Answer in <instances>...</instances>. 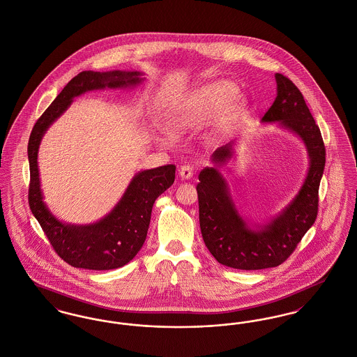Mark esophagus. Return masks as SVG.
Here are the masks:
<instances>
[{"mask_svg":"<svg viewBox=\"0 0 357 357\" xmlns=\"http://www.w3.org/2000/svg\"><path fill=\"white\" fill-rule=\"evenodd\" d=\"M192 174H194V171H192V167L191 166H182L181 169H179V176L182 178V179H190V178H192Z\"/></svg>","mask_w":357,"mask_h":357,"instance_id":"esophagus-1","label":"esophagus"}]
</instances>
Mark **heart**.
Segmentation results:
<instances>
[{
	"label": "heart",
	"mask_w": 357,
	"mask_h": 357,
	"mask_svg": "<svg viewBox=\"0 0 357 357\" xmlns=\"http://www.w3.org/2000/svg\"><path fill=\"white\" fill-rule=\"evenodd\" d=\"M236 93V86L227 82L207 85L191 93L185 102L171 111V124L179 132H187L201 127L213 116L222 102ZM166 144L169 140H163Z\"/></svg>",
	"instance_id": "1"
}]
</instances>
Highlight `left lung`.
I'll use <instances>...</instances> for the list:
<instances>
[{"instance_id":"1","label":"left lung","mask_w":357,"mask_h":357,"mask_svg":"<svg viewBox=\"0 0 357 357\" xmlns=\"http://www.w3.org/2000/svg\"><path fill=\"white\" fill-rule=\"evenodd\" d=\"M277 96L262 123H275L297 136L305 146L309 167L298 192L277 215L264 223H250L234 202L230 187L220 171L234 156L236 140L211 155L213 167L199 172L197 185L199 225L204 245L225 266L258 271L282 264L316 221L319 187L325 167V147L319 126L303 93L288 77L274 75Z\"/></svg>"}]
</instances>
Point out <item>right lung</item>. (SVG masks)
<instances>
[{
  "label": "right lung",
  "instance_id": "right-lung-1",
  "mask_svg": "<svg viewBox=\"0 0 357 357\" xmlns=\"http://www.w3.org/2000/svg\"><path fill=\"white\" fill-rule=\"evenodd\" d=\"M143 75L139 70L80 72L36 121L29 137L31 210L56 253L73 268L111 271L128 264L142 249L147 237L155 199L174 183L176 167L167 165L136 172L119 202L108 214L93 223L75 225L56 218L44 202L37 163L41 140L52 124L68 109L75 98L105 88H132L144 82Z\"/></svg>",
  "mask_w": 357,
  "mask_h": 357
}]
</instances>
